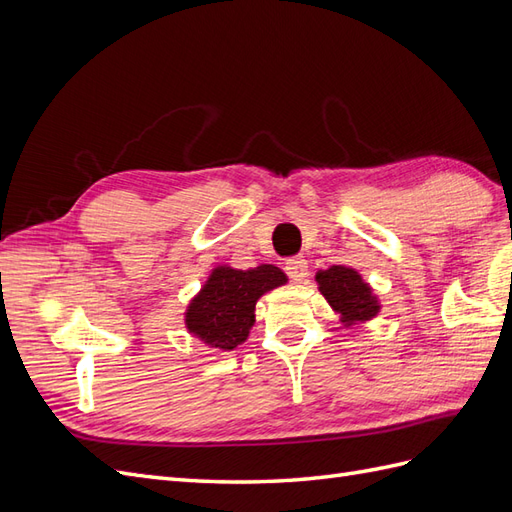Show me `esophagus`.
Here are the masks:
<instances>
[{
    "mask_svg": "<svg viewBox=\"0 0 512 512\" xmlns=\"http://www.w3.org/2000/svg\"><path fill=\"white\" fill-rule=\"evenodd\" d=\"M307 260L303 256H292L286 260V273L294 282H303L307 277Z\"/></svg>",
    "mask_w": 512,
    "mask_h": 512,
    "instance_id": "34e87169",
    "label": "esophagus"
}]
</instances>
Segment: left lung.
I'll list each match as a JSON object with an SVG mask.
<instances>
[{
  "instance_id": "8db88e82",
  "label": "left lung",
  "mask_w": 512,
  "mask_h": 512,
  "mask_svg": "<svg viewBox=\"0 0 512 512\" xmlns=\"http://www.w3.org/2000/svg\"><path fill=\"white\" fill-rule=\"evenodd\" d=\"M318 290L346 329L374 320L380 314V299L363 275L346 265H333L316 273Z\"/></svg>"
}]
</instances>
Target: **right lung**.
Here are the masks:
<instances>
[{
  "instance_id": "obj_1",
  "label": "right lung",
  "mask_w": 512,
  "mask_h": 512,
  "mask_svg": "<svg viewBox=\"0 0 512 512\" xmlns=\"http://www.w3.org/2000/svg\"><path fill=\"white\" fill-rule=\"evenodd\" d=\"M286 282L288 275L275 265L247 271L230 265L213 267L185 307V329L209 348L235 350L250 337L258 299Z\"/></svg>"
}]
</instances>
